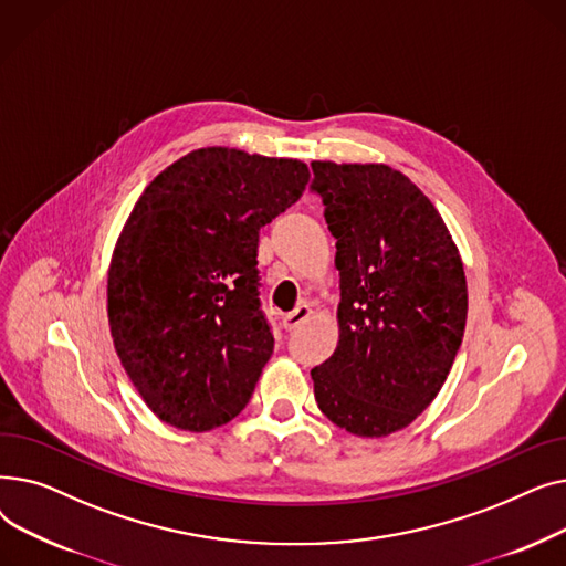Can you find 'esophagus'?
I'll return each instance as SVG.
<instances>
[{"mask_svg": "<svg viewBox=\"0 0 566 566\" xmlns=\"http://www.w3.org/2000/svg\"><path fill=\"white\" fill-rule=\"evenodd\" d=\"M310 316H312V307H310V305H298V307H295L293 312H289V314L282 318L284 331L298 328V325H301L305 318H310Z\"/></svg>", "mask_w": 566, "mask_h": 566, "instance_id": "esophagus-1", "label": "esophagus"}]
</instances>
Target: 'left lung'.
Masks as SVG:
<instances>
[{
    "label": "left lung",
    "mask_w": 566,
    "mask_h": 566,
    "mask_svg": "<svg viewBox=\"0 0 566 566\" xmlns=\"http://www.w3.org/2000/svg\"><path fill=\"white\" fill-rule=\"evenodd\" d=\"M312 169L342 291L339 342L312 369L314 397L339 429L382 438L418 418L450 376L468 316L461 254L401 171L333 160Z\"/></svg>",
    "instance_id": "obj_1"
}]
</instances>
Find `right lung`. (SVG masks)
<instances>
[{"instance_id":"add662e5","label":"right lung","mask_w":566,"mask_h":566,"mask_svg":"<svg viewBox=\"0 0 566 566\" xmlns=\"http://www.w3.org/2000/svg\"><path fill=\"white\" fill-rule=\"evenodd\" d=\"M303 160L206 146L148 184L107 271L109 333L158 418L211 431L241 412L273 355L259 310V229L301 199Z\"/></svg>"}]
</instances>
